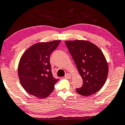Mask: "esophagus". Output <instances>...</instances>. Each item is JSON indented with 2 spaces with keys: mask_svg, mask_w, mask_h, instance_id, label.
<instances>
[{
  "mask_svg": "<svg viewBox=\"0 0 125 125\" xmlns=\"http://www.w3.org/2000/svg\"><path fill=\"white\" fill-rule=\"evenodd\" d=\"M65 78H67V79H70L71 78V74L70 73H66L65 76Z\"/></svg>",
  "mask_w": 125,
  "mask_h": 125,
  "instance_id": "34e87169",
  "label": "esophagus"
}]
</instances>
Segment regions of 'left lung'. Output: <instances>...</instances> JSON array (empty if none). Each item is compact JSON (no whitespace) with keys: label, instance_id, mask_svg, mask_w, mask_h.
<instances>
[{"label":"left lung","instance_id":"obj_1","mask_svg":"<svg viewBox=\"0 0 125 125\" xmlns=\"http://www.w3.org/2000/svg\"><path fill=\"white\" fill-rule=\"evenodd\" d=\"M83 81L82 87L76 89L84 96L95 94L107 80L108 66L104 55L97 45L84 40L65 41Z\"/></svg>","mask_w":125,"mask_h":125}]
</instances>
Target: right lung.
I'll return each mask as SVG.
<instances>
[{"label": "right lung", "instance_id": "obj_1", "mask_svg": "<svg viewBox=\"0 0 125 125\" xmlns=\"http://www.w3.org/2000/svg\"><path fill=\"white\" fill-rule=\"evenodd\" d=\"M60 40L36 43L30 47L21 57L18 73L24 90L39 98L48 97L59 79L53 76L50 55L60 44Z\"/></svg>", "mask_w": 125, "mask_h": 125}]
</instances>
